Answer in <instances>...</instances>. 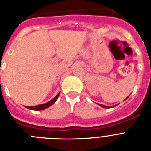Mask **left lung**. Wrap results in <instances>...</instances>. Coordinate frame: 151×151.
I'll return each mask as SVG.
<instances>
[{
	"label": "left lung",
	"instance_id": "obj_1",
	"mask_svg": "<svg viewBox=\"0 0 151 151\" xmlns=\"http://www.w3.org/2000/svg\"><path fill=\"white\" fill-rule=\"evenodd\" d=\"M100 106H102V107H104V108H108L109 107V106H104V105H102V104H99Z\"/></svg>",
	"mask_w": 151,
	"mask_h": 151
}]
</instances>
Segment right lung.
Returning a JSON list of instances; mask_svg holds the SVG:
<instances>
[{"mask_svg": "<svg viewBox=\"0 0 151 151\" xmlns=\"http://www.w3.org/2000/svg\"><path fill=\"white\" fill-rule=\"evenodd\" d=\"M58 97H59V94H57V95L54 97V99H52L51 101L46 103V104H41V105H37V106H27V108L28 109H30V110H45V109H46V108L51 106L52 104H54V103H55V101L57 100V98H58Z\"/></svg>", "mask_w": 151, "mask_h": 151, "instance_id": "1", "label": "right lung"}]
</instances>
